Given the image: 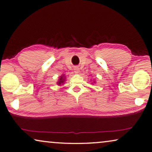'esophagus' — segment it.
Wrapping results in <instances>:
<instances>
[{"instance_id": "esophagus-1", "label": "esophagus", "mask_w": 152, "mask_h": 152, "mask_svg": "<svg viewBox=\"0 0 152 152\" xmlns=\"http://www.w3.org/2000/svg\"><path fill=\"white\" fill-rule=\"evenodd\" d=\"M74 73L75 74H78L79 73V69L78 68V67H75Z\"/></svg>"}]
</instances>
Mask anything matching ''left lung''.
<instances>
[{
	"mask_svg": "<svg viewBox=\"0 0 152 152\" xmlns=\"http://www.w3.org/2000/svg\"><path fill=\"white\" fill-rule=\"evenodd\" d=\"M95 83V81H93V82H92V83Z\"/></svg>",
	"mask_w": 152,
	"mask_h": 152,
	"instance_id": "left-lung-1",
	"label": "left lung"
}]
</instances>
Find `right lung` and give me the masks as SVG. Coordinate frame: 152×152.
Returning <instances> with one entry per match:
<instances>
[{
	"label": "right lung",
	"instance_id": "obj_1",
	"mask_svg": "<svg viewBox=\"0 0 152 152\" xmlns=\"http://www.w3.org/2000/svg\"><path fill=\"white\" fill-rule=\"evenodd\" d=\"M66 76H65L64 74L62 75L60 77L59 79H58V82H57V84L58 86H63L64 85V83L65 82V81H66Z\"/></svg>",
	"mask_w": 152,
	"mask_h": 152
}]
</instances>
